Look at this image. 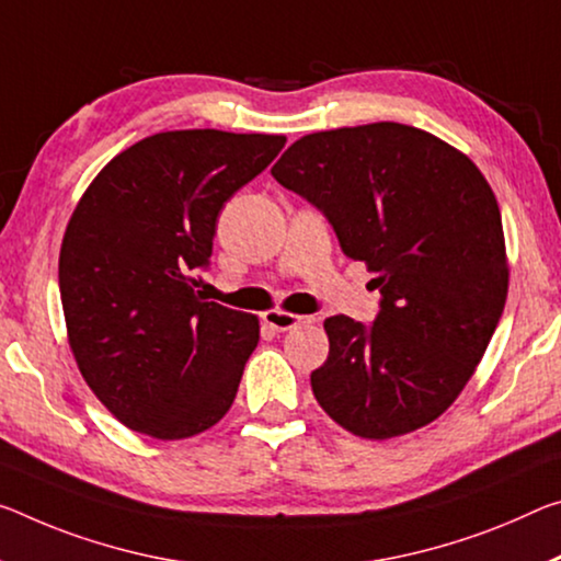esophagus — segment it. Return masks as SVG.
I'll return each mask as SVG.
<instances>
[{
	"label": "esophagus",
	"mask_w": 561,
	"mask_h": 561,
	"mask_svg": "<svg viewBox=\"0 0 561 561\" xmlns=\"http://www.w3.org/2000/svg\"><path fill=\"white\" fill-rule=\"evenodd\" d=\"M314 317H299L289 312H279V309H272V312H264V324L272 327L274 332H287V329H295L297 324H312Z\"/></svg>",
	"instance_id": "1"
}]
</instances>
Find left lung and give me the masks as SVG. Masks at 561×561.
<instances>
[{"label":"left lung","mask_w":561,"mask_h":561,"mask_svg":"<svg viewBox=\"0 0 561 561\" xmlns=\"http://www.w3.org/2000/svg\"><path fill=\"white\" fill-rule=\"evenodd\" d=\"M272 176L322 211L350 260L377 272L375 322H324L319 407L364 439L437 420L504 312L510 270L492 186L447 141L397 122L301 137Z\"/></svg>","instance_id":"obj_1"}]
</instances>
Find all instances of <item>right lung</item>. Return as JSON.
Instances as JSON below:
<instances>
[{
	"instance_id": "obj_1",
	"label": "right lung",
	"mask_w": 561,
	"mask_h": 561,
	"mask_svg": "<svg viewBox=\"0 0 561 561\" xmlns=\"http://www.w3.org/2000/svg\"><path fill=\"white\" fill-rule=\"evenodd\" d=\"M279 135L159 131L89 184L59 252L69 346L96 399L154 439L194 437L229 412L256 317L207 301L227 199L282 152Z\"/></svg>"
}]
</instances>
